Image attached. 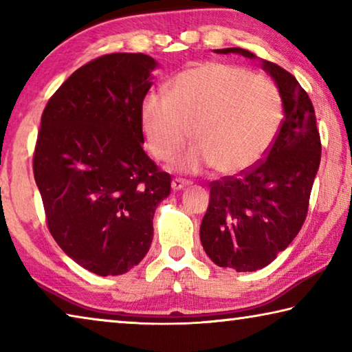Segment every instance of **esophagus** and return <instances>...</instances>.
I'll use <instances>...</instances> for the list:
<instances>
[{"label": "esophagus", "instance_id": "1", "mask_svg": "<svg viewBox=\"0 0 352 352\" xmlns=\"http://www.w3.org/2000/svg\"><path fill=\"white\" fill-rule=\"evenodd\" d=\"M170 186L174 190H182V189H186L189 186V182L183 180V178H174L170 183Z\"/></svg>", "mask_w": 352, "mask_h": 352}]
</instances>
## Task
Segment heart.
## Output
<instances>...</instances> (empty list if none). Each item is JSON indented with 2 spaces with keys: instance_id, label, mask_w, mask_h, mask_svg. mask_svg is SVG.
<instances>
[{
  "instance_id": "obj_1",
  "label": "heart",
  "mask_w": 352,
  "mask_h": 352,
  "mask_svg": "<svg viewBox=\"0 0 352 352\" xmlns=\"http://www.w3.org/2000/svg\"><path fill=\"white\" fill-rule=\"evenodd\" d=\"M140 121L148 152L162 162L180 151L192 130L195 144L172 169L199 174L214 166L222 175H239L275 142L283 100L265 77L237 65L205 62L177 74L168 94H146Z\"/></svg>"
}]
</instances>
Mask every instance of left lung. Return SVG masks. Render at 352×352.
<instances>
[{"mask_svg": "<svg viewBox=\"0 0 352 352\" xmlns=\"http://www.w3.org/2000/svg\"><path fill=\"white\" fill-rule=\"evenodd\" d=\"M214 52L258 58L242 47ZM258 60L281 94V129L264 162L239 178L211 183L210 206L200 225V241L210 259L236 272L264 269L295 239L305 223L321 158L317 119L307 93L276 63Z\"/></svg>", "mask_w": 352, "mask_h": 352, "instance_id": "left-lung-1", "label": "left lung"}]
</instances>
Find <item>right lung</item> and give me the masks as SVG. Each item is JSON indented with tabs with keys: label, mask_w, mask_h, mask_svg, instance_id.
<instances>
[{
	"label": "right lung",
	"mask_w": 352,
	"mask_h": 352,
	"mask_svg": "<svg viewBox=\"0 0 352 352\" xmlns=\"http://www.w3.org/2000/svg\"><path fill=\"white\" fill-rule=\"evenodd\" d=\"M158 68L142 52H116L74 71L41 115L34 177L47 228L65 253L99 276L138 265L170 175L142 148L140 107Z\"/></svg>",
	"instance_id": "1"
}]
</instances>
